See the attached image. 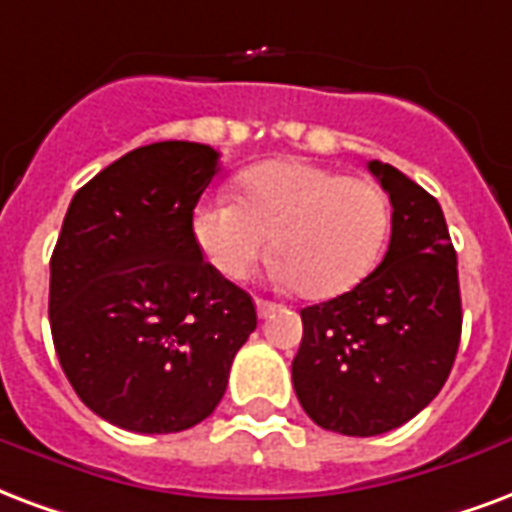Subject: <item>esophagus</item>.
<instances>
[{
  "instance_id": "obj_1",
  "label": "esophagus",
  "mask_w": 512,
  "mask_h": 512,
  "mask_svg": "<svg viewBox=\"0 0 512 512\" xmlns=\"http://www.w3.org/2000/svg\"><path fill=\"white\" fill-rule=\"evenodd\" d=\"M276 309H279V304H274V301H266V298H257V314L266 320L268 314H274Z\"/></svg>"
}]
</instances>
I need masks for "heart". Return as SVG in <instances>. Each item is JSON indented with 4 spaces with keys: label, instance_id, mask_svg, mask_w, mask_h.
I'll return each instance as SVG.
<instances>
[{
    "label": "heart",
    "instance_id": "1",
    "mask_svg": "<svg viewBox=\"0 0 512 512\" xmlns=\"http://www.w3.org/2000/svg\"><path fill=\"white\" fill-rule=\"evenodd\" d=\"M238 192L241 200L203 198L189 219L198 252L222 279H246L268 241L276 279L312 301L347 293L380 263L391 203L374 181L306 160H271L246 170Z\"/></svg>",
    "mask_w": 512,
    "mask_h": 512
}]
</instances>
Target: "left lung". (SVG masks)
Masks as SVG:
<instances>
[{
    "label": "left lung",
    "mask_w": 512,
    "mask_h": 512,
    "mask_svg": "<svg viewBox=\"0 0 512 512\" xmlns=\"http://www.w3.org/2000/svg\"><path fill=\"white\" fill-rule=\"evenodd\" d=\"M369 170L391 198V244L372 274L301 309L295 396L336 434L377 437L415 418L448 380L461 339L456 249L442 208L393 165Z\"/></svg>",
    "instance_id": "obj_1"
}]
</instances>
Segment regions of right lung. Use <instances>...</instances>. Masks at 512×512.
<instances>
[{
    "label": "right lung",
    "instance_id": "add662e5",
    "mask_svg": "<svg viewBox=\"0 0 512 512\" xmlns=\"http://www.w3.org/2000/svg\"><path fill=\"white\" fill-rule=\"evenodd\" d=\"M219 168L203 143L124 154L75 192L51 255V333L102 420L173 434L206 420L257 328L252 298L208 266L189 219Z\"/></svg>",
    "mask_w": 512,
    "mask_h": 512
}]
</instances>
